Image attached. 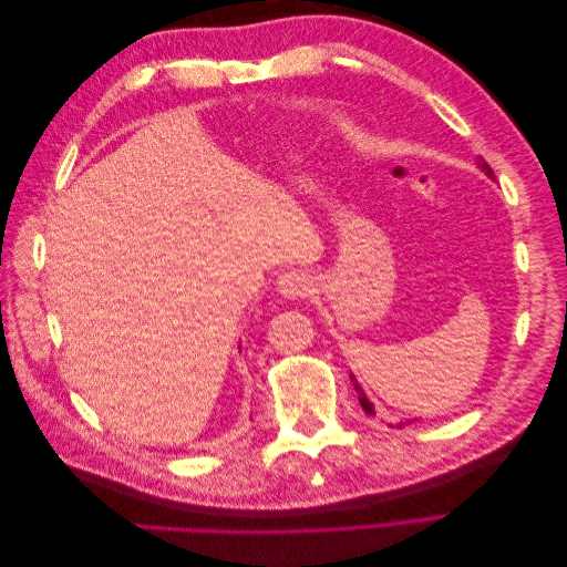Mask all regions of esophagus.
<instances>
[{
    "instance_id": "esophagus-1",
    "label": "esophagus",
    "mask_w": 567,
    "mask_h": 567,
    "mask_svg": "<svg viewBox=\"0 0 567 567\" xmlns=\"http://www.w3.org/2000/svg\"><path fill=\"white\" fill-rule=\"evenodd\" d=\"M277 290L284 298H305L312 290V281L302 271H284L277 281Z\"/></svg>"
}]
</instances>
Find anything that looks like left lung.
Returning <instances> with one entry per match:
<instances>
[{"label": "left lung", "instance_id": "left-lung-1", "mask_svg": "<svg viewBox=\"0 0 567 567\" xmlns=\"http://www.w3.org/2000/svg\"><path fill=\"white\" fill-rule=\"evenodd\" d=\"M477 165H480V169H485V173H487L489 177H494V173H492V167H489V165H487V163H485L483 158H480V163H477ZM350 381H352V385H354V390H357V394H359V404H362V406H364V411H367V414H375V411H373V404H371V402L367 400V394H364L362 385H359V383H357V379H354V375H352V373H350ZM398 427H402V423H400Z\"/></svg>", "mask_w": 567, "mask_h": 567}]
</instances>
